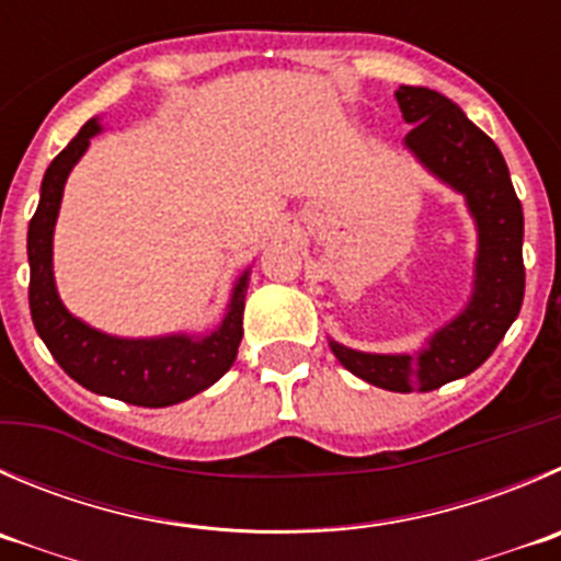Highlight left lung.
Instances as JSON below:
<instances>
[{"label": "left lung", "instance_id": "left-lung-1", "mask_svg": "<svg viewBox=\"0 0 561 561\" xmlns=\"http://www.w3.org/2000/svg\"><path fill=\"white\" fill-rule=\"evenodd\" d=\"M413 128L405 148L419 164L466 197L477 221L474 293L455 320L419 353H362L329 340L345 369L389 391H433L474 373L504 340L524 304V208L515 197L502 150L458 103L427 87L394 92Z\"/></svg>", "mask_w": 561, "mask_h": 561}]
</instances>
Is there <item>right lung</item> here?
I'll list each match as a JSON object with an SVG mask.
<instances>
[{
  "label": "right lung",
  "mask_w": 561,
  "mask_h": 561,
  "mask_svg": "<svg viewBox=\"0 0 561 561\" xmlns=\"http://www.w3.org/2000/svg\"><path fill=\"white\" fill-rule=\"evenodd\" d=\"M101 134L98 119L81 125L68 148L48 164L41 183V203L30 221L26 254H30V312L37 334L46 342L59 367L95 394L114 397L130 405L164 408L199 394L214 386L238 356L243 336V301L249 271L232 287L230 307L219 329L205 336L170 334L150 340L108 336L65 309L54 285L51 241L57 225L62 188L76 161Z\"/></svg>",
  "instance_id": "1"
}]
</instances>
